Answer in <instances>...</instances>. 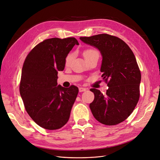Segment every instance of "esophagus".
Instances as JSON below:
<instances>
[{
  "label": "esophagus",
  "instance_id": "obj_1",
  "mask_svg": "<svg viewBox=\"0 0 160 160\" xmlns=\"http://www.w3.org/2000/svg\"><path fill=\"white\" fill-rule=\"evenodd\" d=\"M88 90V89L86 88H79V92H83Z\"/></svg>",
  "mask_w": 160,
  "mask_h": 160
}]
</instances>
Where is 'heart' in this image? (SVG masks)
<instances>
[{"label":"heart","instance_id":"1","mask_svg":"<svg viewBox=\"0 0 160 160\" xmlns=\"http://www.w3.org/2000/svg\"><path fill=\"white\" fill-rule=\"evenodd\" d=\"M83 54L86 60V59H88L94 55L98 54V52L97 50H96L95 49L89 48V49H86V50H84V52H83ZM72 58H73V54H72V53H70L67 55L65 58V65H69L72 60Z\"/></svg>","mask_w":160,"mask_h":160}]
</instances>
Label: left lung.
<instances>
[{"label":"left lung","mask_w":160,"mask_h":160,"mask_svg":"<svg viewBox=\"0 0 160 160\" xmlns=\"http://www.w3.org/2000/svg\"><path fill=\"white\" fill-rule=\"evenodd\" d=\"M80 39L101 54L100 71L109 87L106 95L97 89H90L95 95L89 104L92 114L102 124H119L130 115L139 98L141 76L136 57L128 45L115 36L102 33Z\"/></svg>","instance_id":"8db88e82"}]
</instances>
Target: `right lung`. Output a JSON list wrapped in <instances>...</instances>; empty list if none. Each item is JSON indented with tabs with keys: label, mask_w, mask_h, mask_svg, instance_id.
Returning a JSON list of instances; mask_svg holds the SVG:
<instances>
[{
	"label": "right lung",
	"mask_w": 160,
	"mask_h": 160,
	"mask_svg": "<svg viewBox=\"0 0 160 160\" xmlns=\"http://www.w3.org/2000/svg\"><path fill=\"white\" fill-rule=\"evenodd\" d=\"M75 45L79 43L74 38L46 39L31 50L24 62L21 97L32 120L45 129H59L69 119L78 88H63L58 85L57 79Z\"/></svg>",
	"instance_id": "add662e5"
}]
</instances>
